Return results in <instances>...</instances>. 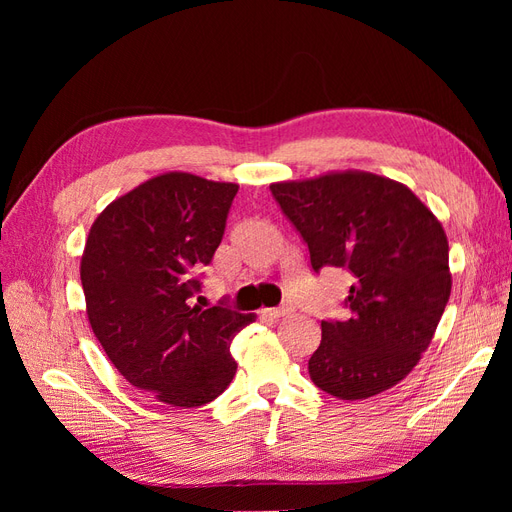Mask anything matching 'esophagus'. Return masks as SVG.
<instances>
[{"mask_svg":"<svg viewBox=\"0 0 512 512\" xmlns=\"http://www.w3.org/2000/svg\"><path fill=\"white\" fill-rule=\"evenodd\" d=\"M290 312H292L290 305H282V307L265 309V316H269V318H282V316H286V314H290Z\"/></svg>","mask_w":512,"mask_h":512,"instance_id":"esophagus-1","label":"esophagus"}]
</instances>
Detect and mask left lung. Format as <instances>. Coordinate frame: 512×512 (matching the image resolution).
I'll list each match as a JSON object with an SVG mask.
<instances>
[{
    "mask_svg": "<svg viewBox=\"0 0 512 512\" xmlns=\"http://www.w3.org/2000/svg\"><path fill=\"white\" fill-rule=\"evenodd\" d=\"M309 247L312 269L352 273L348 320H322L309 378L339 399H367L421 361L451 297L448 241L408 185L365 170L271 183Z\"/></svg>",
    "mask_w": 512,
    "mask_h": 512,
    "instance_id": "8db88e82",
    "label": "left lung"
}]
</instances>
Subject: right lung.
<instances>
[{
	"mask_svg": "<svg viewBox=\"0 0 512 512\" xmlns=\"http://www.w3.org/2000/svg\"><path fill=\"white\" fill-rule=\"evenodd\" d=\"M237 190L175 170L115 198L89 230L81 284L91 329L119 374L168 406L220 397L237 374L232 337L256 320L194 303L196 271L218 250Z\"/></svg>",
	"mask_w": 512,
	"mask_h": 512,
	"instance_id": "obj_1",
	"label": "right lung"
}]
</instances>
